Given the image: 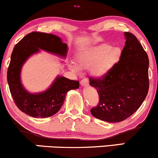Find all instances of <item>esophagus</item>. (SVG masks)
<instances>
[{"label": "esophagus", "instance_id": "1", "mask_svg": "<svg viewBox=\"0 0 158 158\" xmlns=\"http://www.w3.org/2000/svg\"><path fill=\"white\" fill-rule=\"evenodd\" d=\"M80 83H81V85H82V86H86V85H88L89 81H88V79H86V78H84V79H81Z\"/></svg>", "mask_w": 158, "mask_h": 158}]
</instances>
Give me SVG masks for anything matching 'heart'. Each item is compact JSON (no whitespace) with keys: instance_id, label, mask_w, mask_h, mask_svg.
<instances>
[{"instance_id":"obj_1","label":"heart","mask_w":158,"mask_h":158,"mask_svg":"<svg viewBox=\"0 0 158 158\" xmlns=\"http://www.w3.org/2000/svg\"><path fill=\"white\" fill-rule=\"evenodd\" d=\"M122 57V50L119 48H113L108 44H103L92 50L80 54L78 57L77 64L70 63V68L78 72L79 68L92 67L91 72L94 77H105L114 68Z\"/></svg>"}]
</instances>
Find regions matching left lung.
<instances>
[{
    "instance_id": "left-lung-1",
    "label": "left lung",
    "mask_w": 158,
    "mask_h": 158,
    "mask_svg": "<svg viewBox=\"0 0 158 158\" xmlns=\"http://www.w3.org/2000/svg\"><path fill=\"white\" fill-rule=\"evenodd\" d=\"M122 57L105 77H90L99 102L90 110L96 118L108 123L122 122L131 116L146 99L149 87L147 53L135 35L125 32Z\"/></svg>"
}]
</instances>
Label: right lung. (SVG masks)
<instances>
[{
  "instance_id": "right-lung-1",
  "label": "right lung",
  "mask_w": 158,
  "mask_h": 158,
  "mask_svg": "<svg viewBox=\"0 0 158 158\" xmlns=\"http://www.w3.org/2000/svg\"><path fill=\"white\" fill-rule=\"evenodd\" d=\"M39 48L64 58L68 52V45L57 35L30 32L13 49L7 70V81L14 102L21 111L35 118H46L60 110L67 93L79 88V82L59 76L45 91L31 94L24 89L21 82V68L30 56L40 51Z\"/></svg>"
}]
</instances>
